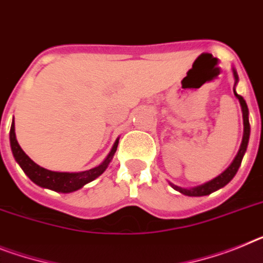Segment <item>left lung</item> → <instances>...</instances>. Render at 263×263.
Returning <instances> with one entry per match:
<instances>
[{
	"mask_svg": "<svg viewBox=\"0 0 263 263\" xmlns=\"http://www.w3.org/2000/svg\"><path fill=\"white\" fill-rule=\"evenodd\" d=\"M234 78H235V82H237V81H238V74H237V71L235 70H234ZM234 94H235V97L239 100V104H241V107H242V114H243V138H242V143H241V147H239L238 154H237V157L234 158L232 165L229 166L228 169L222 173L221 176L212 179L210 182L205 183V185L197 186V187H193V189H183V187H179V186H176L172 183V186L177 190V192L182 193V194H185V196H190V197L209 196L210 193L221 189V187H223L226 183L230 182V181L233 179V177L235 176V173L238 172L239 166H241V162H242V158H243V154L245 152H246V147H248L249 136H250V123H249V109H248V105H246V101L243 100L242 96H239V94L235 91V89H234Z\"/></svg>",
	"mask_w": 263,
	"mask_h": 263,
	"instance_id": "left-lung-1",
	"label": "left lung"
}]
</instances>
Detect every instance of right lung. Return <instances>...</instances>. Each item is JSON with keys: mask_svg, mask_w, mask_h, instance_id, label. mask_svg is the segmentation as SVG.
Returning <instances> with one entry per match:
<instances>
[{"mask_svg": "<svg viewBox=\"0 0 263 263\" xmlns=\"http://www.w3.org/2000/svg\"><path fill=\"white\" fill-rule=\"evenodd\" d=\"M10 146H12L13 156H14L15 161L21 166L25 174L35 183V185L41 186V187H46V189L54 190V192L60 193H70L74 190H78L87 182L93 181L94 178H97L105 172L107 165L110 163L111 158H113L114 153H116L117 146H118V141H116L113 149L105 159L104 162L101 163L97 167H93L86 172L80 173H58L51 172V170L44 169L41 166H38L37 163L33 162L26 154L24 153V150L17 142L14 132V120H13L12 127H10Z\"/></svg>", "mask_w": 263, "mask_h": 263, "instance_id": "right-lung-1", "label": "right lung"}]
</instances>
